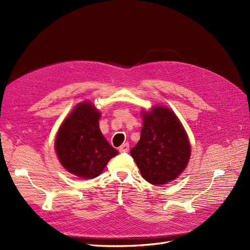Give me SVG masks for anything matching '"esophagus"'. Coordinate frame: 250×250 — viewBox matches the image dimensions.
Returning <instances> with one entry per match:
<instances>
[{
    "instance_id": "esophagus-1",
    "label": "esophagus",
    "mask_w": 250,
    "mask_h": 250,
    "mask_svg": "<svg viewBox=\"0 0 250 250\" xmlns=\"http://www.w3.org/2000/svg\"><path fill=\"white\" fill-rule=\"evenodd\" d=\"M119 151L121 153H125V152H128V151H129V144L128 143H125V144H123L122 146H120V148H119Z\"/></svg>"
}]
</instances>
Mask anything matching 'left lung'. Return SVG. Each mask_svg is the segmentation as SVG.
I'll return each instance as SVG.
<instances>
[{"mask_svg":"<svg viewBox=\"0 0 250 250\" xmlns=\"http://www.w3.org/2000/svg\"><path fill=\"white\" fill-rule=\"evenodd\" d=\"M143 116L141 139L130 154L144 179L152 185H166L185 170L191 154L190 143L171 109L155 106Z\"/></svg>","mask_w":250,"mask_h":250,"instance_id":"left-lung-1","label":"left lung"}]
</instances>
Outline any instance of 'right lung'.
I'll return each mask as SVG.
<instances>
[{"mask_svg": "<svg viewBox=\"0 0 250 250\" xmlns=\"http://www.w3.org/2000/svg\"><path fill=\"white\" fill-rule=\"evenodd\" d=\"M100 112L92 103L76 106L60 126L55 148L60 163L74 175L95 178L118 154L99 128Z\"/></svg>", "mask_w": 250, "mask_h": 250, "instance_id": "right-lung-1", "label": "right lung"}]
</instances>
